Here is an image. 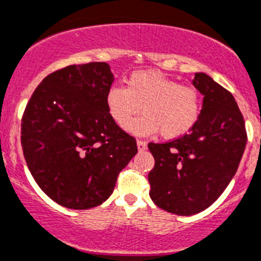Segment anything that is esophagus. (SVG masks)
<instances>
[{"instance_id": "obj_1", "label": "esophagus", "mask_w": 261, "mask_h": 261, "mask_svg": "<svg viewBox=\"0 0 261 261\" xmlns=\"http://www.w3.org/2000/svg\"><path fill=\"white\" fill-rule=\"evenodd\" d=\"M136 144H138V149H139V151H145V149H147V143H145L144 140H138Z\"/></svg>"}]
</instances>
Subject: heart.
<instances>
[{
    "label": "heart",
    "mask_w": 261,
    "mask_h": 261,
    "mask_svg": "<svg viewBox=\"0 0 261 261\" xmlns=\"http://www.w3.org/2000/svg\"><path fill=\"white\" fill-rule=\"evenodd\" d=\"M105 102L119 127H126L142 107L145 114L128 124V130L136 135L160 131L164 139H175L192 130L203 105L196 87L179 84L157 70L135 71L127 78L126 87H109Z\"/></svg>",
    "instance_id": "heart-1"
}]
</instances>
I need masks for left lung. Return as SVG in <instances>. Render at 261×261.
Segmentation results:
<instances>
[{"label":"left lung","mask_w":261,"mask_h":261,"mask_svg":"<svg viewBox=\"0 0 261 261\" xmlns=\"http://www.w3.org/2000/svg\"><path fill=\"white\" fill-rule=\"evenodd\" d=\"M194 86L204 96L198 123L166 143H149L154 166L149 196L166 212L191 216L206 210L237 173L247 143L245 119L233 95L204 72Z\"/></svg>","instance_id":"left-lung-1"}]
</instances>
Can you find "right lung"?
<instances>
[{
    "label": "right lung",
    "instance_id": "obj_1",
    "mask_svg": "<svg viewBox=\"0 0 261 261\" xmlns=\"http://www.w3.org/2000/svg\"><path fill=\"white\" fill-rule=\"evenodd\" d=\"M113 81L107 62L70 65L44 78L25 107V163L60 205L88 210L104 203L138 152L135 138L108 112L105 96Z\"/></svg>",
    "mask_w": 261,
    "mask_h": 261
}]
</instances>
